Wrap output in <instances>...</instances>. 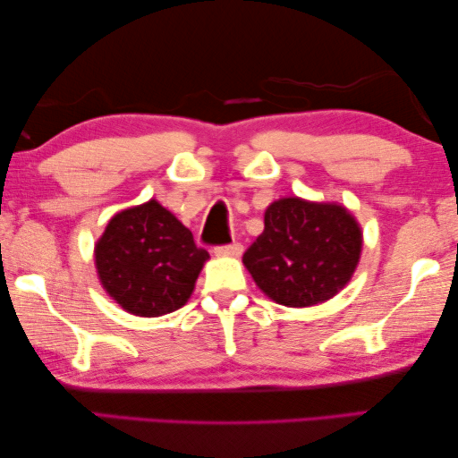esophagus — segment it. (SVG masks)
Instances as JSON below:
<instances>
[{
  "mask_svg": "<svg viewBox=\"0 0 458 458\" xmlns=\"http://www.w3.org/2000/svg\"><path fill=\"white\" fill-rule=\"evenodd\" d=\"M243 251V245L242 243H229V245H219L215 247V253H219V256H242Z\"/></svg>",
  "mask_w": 458,
  "mask_h": 458,
  "instance_id": "34e87169",
  "label": "esophagus"
}]
</instances>
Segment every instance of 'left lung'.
Returning a JSON list of instances; mask_svg holds the SVG:
<instances>
[{
    "label": "left lung",
    "mask_w": 458,
    "mask_h": 458,
    "mask_svg": "<svg viewBox=\"0 0 458 458\" xmlns=\"http://www.w3.org/2000/svg\"><path fill=\"white\" fill-rule=\"evenodd\" d=\"M264 233L243 253L259 290L284 306H312L351 280L361 256V229L335 202L280 199L266 208Z\"/></svg>",
    "instance_id": "left-lung-1"
}]
</instances>
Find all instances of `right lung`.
<instances>
[{
  "label": "right lung",
  "mask_w": 458,
  "mask_h": 458,
  "mask_svg": "<svg viewBox=\"0 0 458 458\" xmlns=\"http://www.w3.org/2000/svg\"><path fill=\"white\" fill-rule=\"evenodd\" d=\"M207 259L191 231L154 199L117 213L95 245L103 288L136 317L182 309Z\"/></svg>",
  "instance_id": "obj_1"
}]
</instances>
